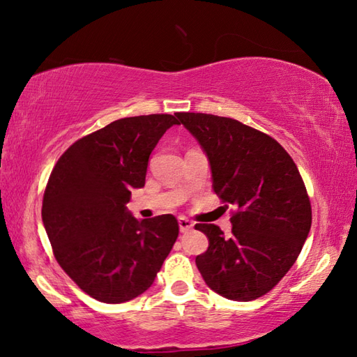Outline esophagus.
<instances>
[{
  "label": "esophagus",
  "instance_id": "esophagus-1",
  "mask_svg": "<svg viewBox=\"0 0 357 357\" xmlns=\"http://www.w3.org/2000/svg\"><path fill=\"white\" fill-rule=\"evenodd\" d=\"M178 227L180 232H188V230L195 227V224H192V221H190L188 218H178Z\"/></svg>",
  "mask_w": 357,
  "mask_h": 357
}]
</instances>
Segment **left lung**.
<instances>
[{
  "label": "left lung",
  "mask_w": 357,
  "mask_h": 357,
  "mask_svg": "<svg viewBox=\"0 0 357 357\" xmlns=\"http://www.w3.org/2000/svg\"><path fill=\"white\" fill-rule=\"evenodd\" d=\"M210 161L213 190L236 211L232 235L196 224L208 249L196 265L211 290L232 301L264 296L295 264L312 224L310 201L295 161L280 144L235 119L178 112Z\"/></svg>",
  "instance_id": "obj_1"
}]
</instances>
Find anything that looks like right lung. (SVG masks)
<instances>
[{
  "mask_svg": "<svg viewBox=\"0 0 357 357\" xmlns=\"http://www.w3.org/2000/svg\"><path fill=\"white\" fill-rule=\"evenodd\" d=\"M175 116L123 117L73 142L50 174L42 221L54 257L97 301L142 295L178 236L172 215L137 221L131 190L146 183L149 156Z\"/></svg>",
  "mask_w": 357,
  "mask_h": 357,
  "instance_id": "obj_1",
  "label": "right lung"
}]
</instances>
